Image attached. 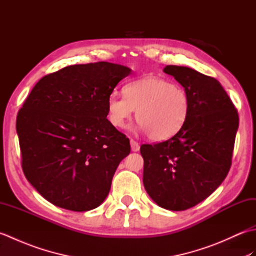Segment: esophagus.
Here are the masks:
<instances>
[{
    "mask_svg": "<svg viewBox=\"0 0 256 256\" xmlns=\"http://www.w3.org/2000/svg\"><path fill=\"white\" fill-rule=\"evenodd\" d=\"M131 148L133 152H138L140 150V144L136 142V140H131Z\"/></svg>",
    "mask_w": 256,
    "mask_h": 256,
    "instance_id": "esophagus-1",
    "label": "esophagus"
}]
</instances>
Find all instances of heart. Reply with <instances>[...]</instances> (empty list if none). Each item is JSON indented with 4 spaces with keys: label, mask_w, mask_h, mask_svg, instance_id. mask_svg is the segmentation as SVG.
<instances>
[{
    "label": "heart",
    "mask_w": 256,
    "mask_h": 256,
    "mask_svg": "<svg viewBox=\"0 0 256 256\" xmlns=\"http://www.w3.org/2000/svg\"><path fill=\"white\" fill-rule=\"evenodd\" d=\"M124 96L116 94L108 100V118L116 128H125L136 111L140 126L153 140L176 135L186 124L190 100L186 90L170 80L148 77L134 80L123 88Z\"/></svg>",
    "instance_id": "1"
}]
</instances>
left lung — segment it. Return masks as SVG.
<instances>
[{"instance_id":"obj_1","label":"left lung","mask_w":256,"mask_h":256,"mask_svg":"<svg viewBox=\"0 0 256 256\" xmlns=\"http://www.w3.org/2000/svg\"><path fill=\"white\" fill-rule=\"evenodd\" d=\"M188 94L186 124L170 140L143 144V184L150 197L172 211L192 208L214 192L230 170L238 111L216 79L182 66H166Z\"/></svg>"}]
</instances>
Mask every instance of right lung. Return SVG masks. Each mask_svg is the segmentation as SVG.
<instances>
[{"label": "right lung", "instance_id": "1", "mask_svg": "<svg viewBox=\"0 0 256 256\" xmlns=\"http://www.w3.org/2000/svg\"><path fill=\"white\" fill-rule=\"evenodd\" d=\"M131 69L106 62L74 64L42 77L16 118L22 168L46 200L72 211L99 206L131 152L108 116V100Z\"/></svg>", "mask_w": 256, "mask_h": 256}]
</instances>
